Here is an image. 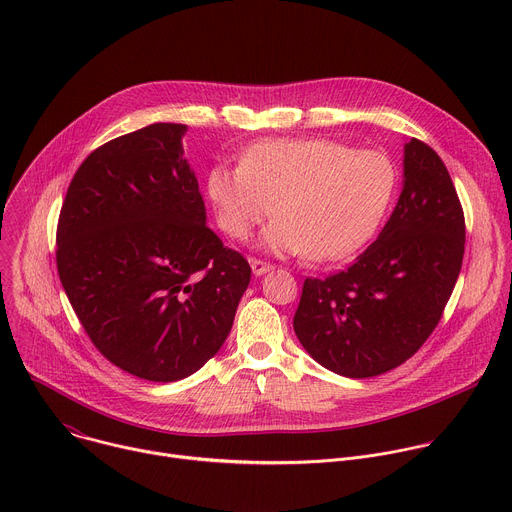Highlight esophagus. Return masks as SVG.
Instances as JSON below:
<instances>
[{
  "mask_svg": "<svg viewBox=\"0 0 512 512\" xmlns=\"http://www.w3.org/2000/svg\"><path fill=\"white\" fill-rule=\"evenodd\" d=\"M249 263H251V269H253V273H255V275H263V273L271 271V265H269L267 261H263V259H255V257H251V259H249Z\"/></svg>",
  "mask_w": 512,
  "mask_h": 512,
  "instance_id": "esophagus-1",
  "label": "esophagus"
}]
</instances>
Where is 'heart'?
I'll return each instance as SVG.
<instances>
[{"label":"heart","mask_w":512,"mask_h":512,"mask_svg":"<svg viewBox=\"0 0 512 512\" xmlns=\"http://www.w3.org/2000/svg\"><path fill=\"white\" fill-rule=\"evenodd\" d=\"M397 188V168L379 150L332 139H269L241 166H214L206 190L221 229L243 241L265 218L261 245L273 253L342 259L377 233Z\"/></svg>","instance_id":"heart-1"}]
</instances>
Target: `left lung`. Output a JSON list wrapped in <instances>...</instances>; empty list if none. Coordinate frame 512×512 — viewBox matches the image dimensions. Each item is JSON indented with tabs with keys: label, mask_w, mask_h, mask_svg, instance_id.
Instances as JSON below:
<instances>
[{
	"label": "left lung",
	"mask_w": 512,
	"mask_h": 512,
	"mask_svg": "<svg viewBox=\"0 0 512 512\" xmlns=\"http://www.w3.org/2000/svg\"><path fill=\"white\" fill-rule=\"evenodd\" d=\"M464 210L427 143H405L403 190L377 241L346 269L304 281L294 330L328 371L367 379L411 358L440 322L464 259Z\"/></svg>",
	"instance_id": "8db88e82"
}]
</instances>
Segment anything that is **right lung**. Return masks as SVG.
<instances>
[{
    "label": "right lung",
    "instance_id": "add662e5",
    "mask_svg": "<svg viewBox=\"0 0 512 512\" xmlns=\"http://www.w3.org/2000/svg\"><path fill=\"white\" fill-rule=\"evenodd\" d=\"M182 123L115 137L79 166L60 208L56 267L95 348L154 383L190 377L221 350L251 281L208 227Z\"/></svg>",
    "mask_w": 512,
    "mask_h": 512
}]
</instances>
